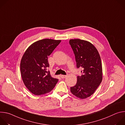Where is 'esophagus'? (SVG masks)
Instances as JSON below:
<instances>
[{"mask_svg": "<svg viewBox=\"0 0 125 125\" xmlns=\"http://www.w3.org/2000/svg\"><path fill=\"white\" fill-rule=\"evenodd\" d=\"M67 76V75H61L60 76V77L62 78V79H64V78H66Z\"/></svg>", "mask_w": 125, "mask_h": 125, "instance_id": "obj_1", "label": "esophagus"}]
</instances>
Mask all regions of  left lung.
I'll use <instances>...</instances> for the list:
<instances>
[{
	"label": "left lung",
	"instance_id": "left-lung-1",
	"mask_svg": "<svg viewBox=\"0 0 125 125\" xmlns=\"http://www.w3.org/2000/svg\"><path fill=\"white\" fill-rule=\"evenodd\" d=\"M69 43L75 56L77 68H81L76 84L71 87L73 94L81 99L92 95L101 83L102 68L99 53L91 42L80 39L71 40Z\"/></svg>",
	"mask_w": 125,
	"mask_h": 125
}]
</instances>
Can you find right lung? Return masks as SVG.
I'll list each match as a JSON object with an SVG mask.
<instances>
[{
    "label": "right lung",
    "mask_w": 125,
    "mask_h": 125,
    "mask_svg": "<svg viewBox=\"0 0 125 125\" xmlns=\"http://www.w3.org/2000/svg\"><path fill=\"white\" fill-rule=\"evenodd\" d=\"M60 40L43 39L31 45L22 58L20 70L23 81L34 95L50 92L58 81L52 78L49 71L48 57L60 43Z\"/></svg>",
    "instance_id": "obj_1"
}]
</instances>
